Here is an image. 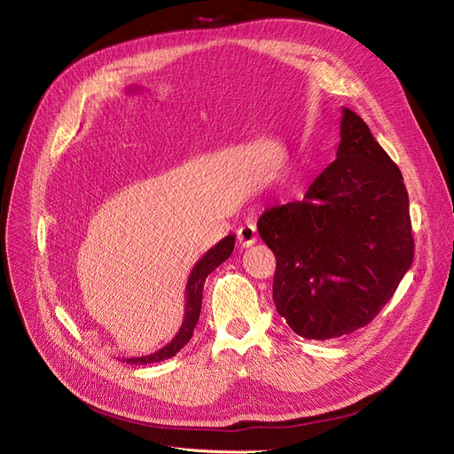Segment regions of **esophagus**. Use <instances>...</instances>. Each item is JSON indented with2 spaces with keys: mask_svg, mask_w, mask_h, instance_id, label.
Here are the masks:
<instances>
[{
  "mask_svg": "<svg viewBox=\"0 0 454 454\" xmlns=\"http://www.w3.org/2000/svg\"><path fill=\"white\" fill-rule=\"evenodd\" d=\"M237 241H239V245H241L243 248L252 247V245L257 241L255 224H254V223H247V224L239 226V230H237Z\"/></svg>",
  "mask_w": 454,
  "mask_h": 454,
  "instance_id": "34e87169",
  "label": "esophagus"
}]
</instances>
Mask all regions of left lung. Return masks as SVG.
Masks as SVG:
<instances>
[{"label":"left lung","instance_id":"1","mask_svg":"<svg viewBox=\"0 0 454 454\" xmlns=\"http://www.w3.org/2000/svg\"><path fill=\"white\" fill-rule=\"evenodd\" d=\"M257 230L276 255L278 313L309 340L368 325L414 259L403 175L349 108H342L337 160L303 200L261 215Z\"/></svg>","mask_w":454,"mask_h":454}]
</instances>
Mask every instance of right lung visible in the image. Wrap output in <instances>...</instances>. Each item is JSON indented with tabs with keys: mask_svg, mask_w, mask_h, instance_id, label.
<instances>
[{
	"mask_svg": "<svg viewBox=\"0 0 454 454\" xmlns=\"http://www.w3.org/2000/svg\"><path fill=\"white\" fill-rule=\"evenodd\" d=\"M235 247V235L230 233L224 239H221L217 245L211 247L193 267L189 274L187 285H185V311H184V320L175 335V339L165 344L161 349L151 353V355H141V356H127V359H121L127 364H151V363H160L165 359H171L175 356L189 340L193 337V329L199 322L200 317V307H202V291H204V281L206 278L217 269L221 263L231 255Z\"/></svg>",
	"mask_w": 454,
	"mask_h": 454,
	"instance_id": "add662e5",
	"label": "right lung"
}]
</instances>
